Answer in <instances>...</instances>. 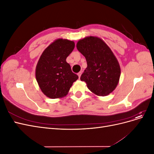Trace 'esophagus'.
Returning a JSON list of instances; mask_svg holds the SVG:
<instances>
[{
	"label": "esophagus",
	"instance_id": "esophagus-1",
	"mask_svg": "<svg viewBox=\"0 0 154 154\" xmlns=\"http://www.w3.org/2000/svg\"><path fill=\"white\" fill-rule=\"evenodd\" d=\"M81 74H82V72H78V77H79V78H80Z\"/></svg>",
	"mask_w": 154,
	"mask_h": 154
}]
</instances>
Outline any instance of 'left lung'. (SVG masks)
Instances as JSON below:
<instances>
[{"label": "left lung", "mask_w": 154, "mask_h": 154, "mask_svg": "<svg viewBox=\"0 0 154 154\" xmlns=\"http://www.w3.org/2000/svg\"><path fill=\"white\" fill-rule=\"evenodd\" d=\"M78 50L84 56L87 67L80 77L95 94L105 96L117 86L121 69L112 51L101 39L89 36L79 40Z\"/></svg>", "instance_id": "obj_1"}]
</instances>
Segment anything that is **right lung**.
<instances>
[{
  "label": "right lung",
  "instance_id": "right-lung-1",
  "mask_svg": "<svg viewBox=\"0 0 154 154\" xmlns=\"http://www.w3.org/2000/svg\"><path fill=\"white\" fill-rule=\"evenodd\" d=\"M74 42L58 39L46 48L36 67V78L44 94L55 99L67 94L74 82L78 78L72 72L66 58L72 53Z\"/></svg>",
  "mask_w": 154,
  "mask_h": 154
}]
</instances>
